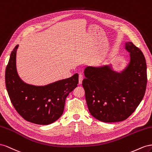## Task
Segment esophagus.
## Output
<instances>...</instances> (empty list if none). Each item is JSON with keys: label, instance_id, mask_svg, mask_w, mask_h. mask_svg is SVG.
<instances>
[{"label": "esophagus", "instance_id": "1", "mask_svg": "<svg viewBox=\"0 0 152 152\" xmlns=\"http://www.w3.org/2000/svg\"><path fill=\"white\" fill-rule=\"evenodd\" d=\"M83 80V76L82 75H79V82H78V84L81 85L82 83V81Z\"/></svg>", "mask_w": 152, "mask_h": 152}]
</instances>
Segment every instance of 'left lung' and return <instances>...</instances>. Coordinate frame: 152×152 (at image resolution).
Wrapping results in <instances>:
<instances>
[{"mask_svg":"<svg viewBox=\"0 0 152 152\" xmlns=\"http://www.w3.org/2000/svg\"><path fill=\"white\" fill-rule=\"evenodd\" d=\"M129 62L120 71L112 64L86 66L82 82L88 110L106 123L122 122L131 116L143 98L147 83L146 64L142 51L125 42Z\"/></svg>","mask_w":152,"mask_h":152,"instance_id":"obj_1","label":"left lung"}]
</instances>
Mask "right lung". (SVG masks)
I'll return each instance as SVG.
<instances>
[{
    "label": "right lung",
    "instance_id": "right-lung-1",
    "mask_svg": "<svg viewBox=\"0 0 152 152\" xmlns=\"http://www.w3.org/2000/svg\"><path fill=\"white\" fill-rule=\"evenodd\" d=\"M12 51L6 69L5 81L9 97L16 111L33 124L49 125L63 114L65 101L77 87L78 75L46 85H34L20 78L16 69V51Z\"/></svg>",
    "mask_w": 152,
    "mask_h": 152
}]
</instances>
